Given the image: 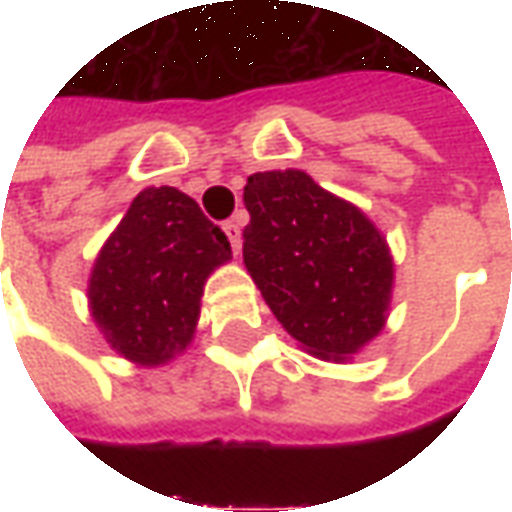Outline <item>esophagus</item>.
<instances>
[{
  "mask_svg": "<svg viewBox=\"0 0 512 512\" xmlns=\"http://www.w3.org/2000/svg\"><path fill=\"white\" fill-rule=\"evenodd\" d=\"M224 235L230 238V244H233V249L238 252V249H241V227L235 222H227L224 224Z\"/></svg>",
  "mask_w": 512,
  "mask_h": 512,
  "instance_id": "obj_1",
  "label": "esophagus"
}]
</instances>
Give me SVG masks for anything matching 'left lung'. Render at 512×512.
Here are the masks:
<instances>
[{
    "label": "left lung",
    "mask_w": 512,
    "mask_h": 512,
    "mask_svg": "<svg viewBox=\"0 0 512 512\" xmlns=\"http://www.w3.org/2000/svg\"><path fill=\"white\" fill-rule=\"evenodd\" d=\"M244 266L285 332L326 362H345L384 332L395 260L354 202L301 169L249 175Z\"/></svg>",
    "instance_id": "8db88e82"
}]
</instances>
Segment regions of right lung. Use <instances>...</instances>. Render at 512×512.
<instances>
[{
    "label": "right lung",
    "mask_w": 512,
    "mask_h": 512,
    "mask_svg": "<svg viewBox=\"0 0 512 512\" xmlns=\"http://www.w3.org/2000/svg\"><path fill=\"white\" fill-rule=\"evenodd\" d=\"M230 257L227 235L189 194L139 191L90 271L87 307L98 332L131 365H167L194 340L205 282Z\"/></svg>",
    "instance_id": "add662e5"
}]
</instances>
